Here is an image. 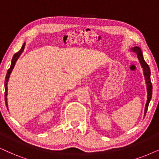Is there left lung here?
<instances>
[{"mask_svg":"<svg viewBox=\"0 0 159 159\" xmlns=\"http://www.w3.org/2000/svg\"><path fill=\"white\" fill-rule=\"evenodd\" d=\"M131 51L134 52V53H136V55H137L139 61L142 68H143L144 75L146 81L147 90H148V100H147L145 109H144V115H145L147 113V111H148V105H149L150 100H151L152 92V86L151 81H150V70L149 66H148V64H147L145 61L144 60L143 55H142V52L141 51V49H140V48L136 46V47H134L132 48Z\"/></svg>","mask_w":159,"mask_h":159,"instance_id":"obj_1","label":"left lung"}]
</instances>
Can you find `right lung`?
I'll return each mask as SVG.
<instances>
[{"label": "right lung", "instance_id": "right-lung-1", "mask_svg": "<svg viewBox=\"0 0 159 159\" xmlns=\"http://www.w3.org/2000/svg\"><path fill=\"white\" fill-rule=\"evenodd\" d=\"M25 44L24 43L23 46H22L21 49L19 51L17 52V53H16L15 55L13 56L12 57V60H11V66H10V68L9 70H8L7 71V75H6V78H5V102H6V106H7V107L8 108V104H7V82L9 81V78L10 77V74H11V71H12L14 67H15V63L16 61H17V60L18 59V58L20 57V56L21 55V53H23V51H24V48H25Z\"/></svg>", "mask_w": 159, "mask_h": 159}]
</instances>
